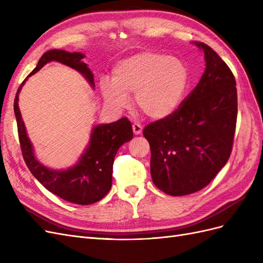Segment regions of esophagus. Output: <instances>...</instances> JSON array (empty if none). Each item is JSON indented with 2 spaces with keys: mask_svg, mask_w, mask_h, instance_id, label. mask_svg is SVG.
<instances>
[{
  "mask_svg": "<svg viewBox=\"0 0 263 263\" xmlns=\"http://www.w3.org/2000/svg\"><path fill=\"white\" fill-rule=\"evenodd\" d=\"M133 132L135 135H141L142 133V126L140 124L135 123L133 124Z\"/></svg>",
  "mask_w": 263,
  "mask_h": 263,
  "instance_id": "1",
  "label": "esophagus"
}]
</instances>
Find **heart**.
<instances>
[{"label": "heart", "mask_w": 263, "mask_h": 263, "mask_svg": "<svg viewBox=\"0 0 263 263\" xmlns=\"http://www.w3.org/2000/svg\"><path fill=\"white\" fill-rule=\"evenodd\" d=\"M189 84V70L181 60L164 53L142 51L119 60L112 81L100 83L107 105L123 109L135 94L137 107L154 119H163L180 107Z\"/></svg>", "instance_id": "heart-1"}]
</instances>
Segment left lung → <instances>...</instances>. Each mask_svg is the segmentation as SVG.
I'll use <instances>...</instances> for the list:
<instances>
[{"label":"left lung","instance_id":"1","mask_svg":"<svg viewBox=\"0 0 263 263\" xmlns=\"http://www.w3.org/2000/svg\"><path fill=\"white\" fill-rule=\"evenodd\" d=\"M193 44L206 62L200 82L176 112L142 132L150 145L153 182L172 196L209 184L228 161L236 129L235 77L210 46Z\"/></svg>","mask_w":263,"mask_h":263}]
</instances>
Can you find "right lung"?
I'll use <instances>...</instances> for the list:
<instances>
[{
	"instance_id": "1",
	"label": "right lung",
	"mask_w": 263,
	"mask_h": 263,
	"mask_svg": "<svg viewBox=\"0 0 263 263\" xmlns=\"http://www.w3.org/2000/svg\"><path fill=\"white\" fill-rule=\"evenodd\" d=\"M82 52H69L61 49L46 51L36 68L18 87L14 100V113L17 122L20 144L24 160L31 174L49 191L62 200L79 205H89L102 200L112 187L114 158L123 144L133 138V127L126 117L110 124L93 126L89 145L76 164L65 170H53L37 160L35 150L27 136L26 127L18 107V95L27 79L38 72L45 65L57 61L74 69L95 87L94 77L89 66L83 62Z\"/></svg>"
}]
</instances>
